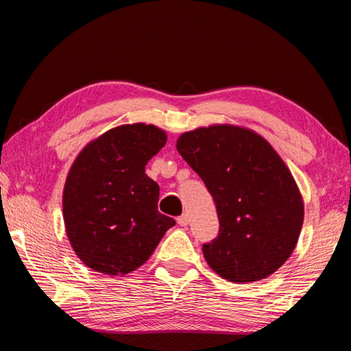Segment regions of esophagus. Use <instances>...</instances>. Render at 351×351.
<instances>
[{
	"label": "esophagus",
	"instance_id": "1",
	"mask_svg": "<svg viewBox=\"0 0 351 351\" xmlns=\"http://www.w3.org/2000/svg\"><path fill=\"white\" fill-rule=\"evenodd\" d=\"M176 220H178V225H180V226H187L189 221H190V217H189V214H182Z\"/></svg>",
	"mask_w": 351,
	"mask_h": 351
}]
</instances>
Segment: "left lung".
Returning a JSON list of instances; mask_svg holds the SVG:
<instances>
[{"instance_id":"obj_1","label":"left lung","mask_w":351,"mask_h":351,"mask_svg":"<svg viewBox=\"0 0 351 351\" xmlns=\"http://www.w3.org/2000/svg\"><path fill=\"white\" fill-rule=\"evenodd\" d=\"M176 149L202 178L217 208V238L202 245L208 265L230 282L265 279L299 241L304 206L279 154L255 131L211 125L184 132Z\"/></svg>"}]
</instances>
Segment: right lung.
<instances>
[{"label": "right lung", "instance_id": "right-lung-1", "mask_svg": "<svg viewBox=\"0 0 351 351\" xmlns=\"http://www.w3.org/2000/svg\"><path fill=\"white\" fill-rule=\"evenodd\" d=\"M166 141L155 125H121L92 140L73 161L63 190L64 228L73 252L92 270H137L175 226L158 213L160 187L145 173Z\"/></svg>", "mask_w": 351, "mask_h": 351}]
</instances>
